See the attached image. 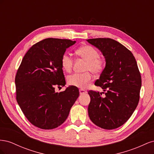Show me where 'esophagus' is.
Listing matches in <instances>:
<instances>
[{
	"mask_svg": "<svg viewBox=\"0 0 154 154\" xmlns=\"http://www.w3.org/2000/svg\"><path fill=\"white\" fill-rule=\"evenodd\" d=\"M87 93V91L84 89H80V94L82 95V94H84Z\"/></svg>",
	"mask_w": 154,
	"mask_h": 154,
	"instance_id": "esophagus-1",
	"label": "esophagus"
}]
</instances>
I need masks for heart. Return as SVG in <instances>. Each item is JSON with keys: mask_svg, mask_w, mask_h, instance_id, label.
<instances>
[{"mask_svg": "<svg viewBox=\"0 0 154 154\" xmlns=\"http://www.w3.org/2000/svg\"><path fill=\"white\" fill-rule=\"evenodd\" d=\"M79 57L87 62L85 71H90L94 74L100 73L104 68V62L99 57V52L91 45H83L76 51ZM73 60L71 56L68 53H64L61 58V65L63 69L66 72H70L72 67ZM92 80L90 72L74 73L69 75L67 82L70 85L78 88H85Z\"/></svg>", "mask_w": 154, "mask_h": 154, "instance_id": "1", "label": "heart"}]
</instances>
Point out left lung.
Segmentation results:
<instances>
[{
	"mask_svg": "<svg viewBox=\"0 0 154 154\" xmlns=\"http://www.w3.org/2000/svg\"><path fill=\"white\" fill-rule=\"evenodd\" d=\"M98 49L105 59V67L94 84L103 90L89 91L88 106L90 119L106 130L117 128L127 122L139 100L141 77L133 54L123 45L111 38L87 40Z\"/></svg>",
	"mask_w": 154,
	"mask_h": 154,
	"instance_id": "8db88e82",
	"label": "left lung"
}]
</instances>
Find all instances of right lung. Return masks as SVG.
I'll use <instances>...</instances> for the list:
<instances>
[{
  "label": "right lung",
  "mask_w": 154,
  "mask_h": 154,
  "mask_svg": "<svg viewBox=\"0 0 154 154\" xmlns=\"http://www.w3.org/2000/svg\"><path fill=\"white\" fill-rule=\"evenodd\" d=\"M76 41L46 38L35 44L23 58L15 76L17 101L29 122L35 127L50 130L61 125L80 94L70 85L63 92L66 80L61 58Z\"/></svg>",
  "instance_id": "add662e5"
}]
</instances>
